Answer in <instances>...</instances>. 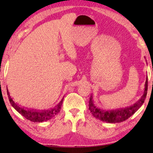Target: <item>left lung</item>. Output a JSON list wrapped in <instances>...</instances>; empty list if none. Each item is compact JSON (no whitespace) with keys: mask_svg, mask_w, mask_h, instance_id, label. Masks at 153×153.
Listing matches in <instances>:
<instances>
[{"mask_svg":"<svg viewBox=\"0 0 153 153\" xmlns=\"http://www.w3.org/2000/svg\"><path fill=\"white\" fill-rule=\"evenodd\" d=\"M144 86L145 88L143 95L138 100V101L134 103L133 105L125 108H118L116 110H103L96 107L92 100V96H90L89 100V110L95 118L102 121L111 123L123 122L128 120L129 117H131L134 113H135L144 103L147 94V90H148V77H146Z\"/></svg>","mask_w":153,"mask_h":153,"instance_id":"8db88e82","label":"left lung"}]
</instances>
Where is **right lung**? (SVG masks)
<instances>
[{
	"label": "right lung",
	"mask_w": 153,
	"mask_h": 153,
	"mask_svg": "<svg viewBox=\"0 0 153 153\" xmlns=\"http://www.w3.org/2000/svg\"><path fill=\"white\" fill-rule=\"evenodd\" d=\"M7 95H8L9 100L10 101L11 105L13 106L15 110H16L18 113H19L22 116H24L25 118L27 120H30L32 122H42V121H46L47 120H51V118L57 114L59 111H61L62 103L63 101V98H62L61 102L56 106L54 108L52 109H47V110H36V109H31V108H27L25 107H21L17 103H15L13 100L12 99L11 96L9 94V92L8 91L7 87Z\"/></svg>",
	"instance_id": "add662e5"
}]
</instances>
